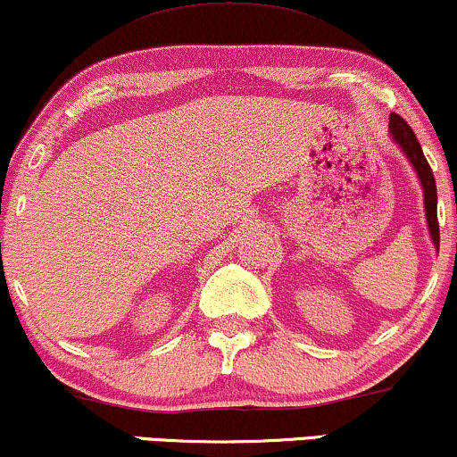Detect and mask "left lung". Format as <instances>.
<instances>
[{"label":"left lung","instance_id":"1","mask_svg":"<svg viewBox=\"0 0 457 457\" xmlns=\"http://www.w3.org/2000/svg\"><path fill=\"white\" fill-rule=\"evenodd\" d=\"M389 134L394 138V143L404 152L409 162L415 169L417 177H420L421 187H423V203H426V220L428 228H430V237L434 245H441V230H438V216H436V181H434L432 169L428 164L426 155L421 152V145L417 141L415 132L411 130V126L402 120L400 115L391 112L389 115Z\"/></svg>","mask_w":457,"mask_h":457}]
</instances>
